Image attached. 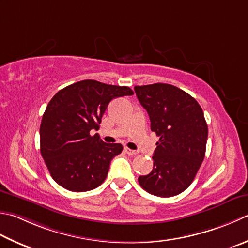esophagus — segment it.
I'll use <instances>...</instances> for the list:
<instances>
[{
	"instance_id": "obj_1",
	"label": "esophagus",
	"mask_w": 248,
	"mask_h": 248,
	"mask_svg": "<svg viewBox=\"0 0 248 248\" xmlns=\"http://www.w3.org/2000/svg\"><path fill=\"white\" fill-rule=\"evenodd\" d=\"M124 152L127 153L128 155H130V156H135V155L138 154L137 150H132V149H130L128 147H124Z\"/></svg>"
}]
</instances>
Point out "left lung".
Here are the masks:
<instances>
[{"label":"left lung","mask_w":248,"mask_h":248,"mask_svg":"<svg viewBox=\"0 0 248 248\" xmlns=\"http://www.w3.org/2000/svg\"><path fill=\"white\" fill-rule=\"evenodd\" d=\"M140 103L147 110L150 129L159 139L154 168L139 183L150 195L168 198L190 186L205 157L207 124L196 99L169 84L135 86Z\"/></svg>","instance_id":"8db88e82"}]
</instances>
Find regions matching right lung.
Segmentation results:
<instances>
[{
  "mask_svg": "<svg viewBox=\"0 0 248 248\" xmlns=\"http://www.w3.org/2000/svg\"><path fill=\"white\" fill-rule=\"evenodd\" d=\"M132 94L129 87L86 79L53 95L40 127L41 154L53 181L74 192L92 190L105 181L123 145L104 143L91 131L99 130L111 100Z\"/></svg>",
  "mask_w": 248,
  "mask_h": 248,
  "instance_id": "obj_1",
  "label": "right lung"
}]
</instances>
